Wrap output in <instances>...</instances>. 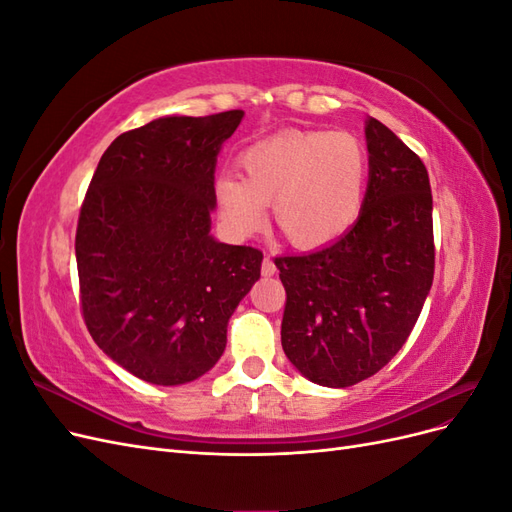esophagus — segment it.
<instances>
[{"instance_id":"esophagus-1","label":"esophagus","mask_w":512,"mask_h":512,"mask_svg":"<svg viewBox=\"0 0 512 512\" xmlns=\"http://www.w3.org/2000/svg\"><path fill=\"white\" fill-rule=\"evenodd\" d=\"M262 275L265 277H271V275H275V271H277V267H275V262L269 258V256H265V260H262Z\"/></svg>"}]
</instances>
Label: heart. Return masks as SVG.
<instances>
[{
	"label": "heart",
	"instance_id": "b5f03b06",
	"mask_svg": "<svg viewBox=\"0 0 512 512\" xmlns=\"http://www.w3.org/2000/svg\"><path fill=\"white\" fill-rule=\"evenodd\" d=\"M241 179L215 181L220 220L232 237L265 224V205L297 247L329 245L359 222L367 196V153L348 132L286 130L247 147Z\"/></svg>",
	"mask_w": 512,
	"mask_h": 512
}]
</instances>
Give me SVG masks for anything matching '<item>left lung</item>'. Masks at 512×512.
<instances>
[{
	"label": "left lung",
	"mask_w": 512,
	"mask_h": 512,
	"mask_svg": "<svg viewBox=\"0 0 512 512\" xmlns=\"http://www.w3.org/2000/svg\"><path fill=\"white\" fill-rule=\"evenodd\" d=\"M365 141L359 222L322 250L275 258L286 288L282 348L307 380L331 389L374 376L406 344L436 265L425 164L374 117Z\"/></svg>",
	"instance_id": "1"
}]
</instances>
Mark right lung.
Masks as SVG:
<instances>
[{
    "instance_id": "add662e5",
    "label": "right lung",
    "mask_w": 512,
    "mask_h": 512,
    "mask_svg": "<svg viewBox=\"0 0 512 512\" xmlns=\"http://www.w3.org/2000/svg\"><path fill=\"white\" fill-rule=\"evenodd\" d=\"M243 115H170L123 132L89 183L74 243L83 318L102 352L145 382L207 374L260 277L262 252L211 235L215 164Z\"/></svg>"
}]
</instances>
